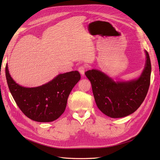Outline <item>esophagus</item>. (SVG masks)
<instances>
[{"mask_svg":"<svg viewBox=\"0 0 160 160\" xmlns=\"http://www.w3.org/2000/svg\"><path fill=\"white\" fill-rule=\"evenodd\" d=\"M86 69H87V67L85 65H81V66L79 67L78 71H79V72H80V73L82 75H83L84 73H85V71Z\"/></svg>","mask_w":160,"mask_h":160,"instance_id":"34e87169","label":"esophagus"}]
</instances>
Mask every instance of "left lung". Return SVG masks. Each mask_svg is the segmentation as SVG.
Masks as SVG:
<instances>
[{
  "instance_id": "8db88e82",
  "label": "left lung",
  "mask_w": 160,
  "mask_h": 160,
  "mask_svg": "<svg viewBox=\"0 0 160 160\" xmlns=\"http://www.w3.org/2000/svg\"><path fill=\"white\" fill-rule=\"evenodd\" d=\"M146 66L138 79L114 81L103 72L96 69L85 72L91 81L98 108L105 115L120 118L135 112L146 98L150 85L152 65L148 52Z\"/></svg>"
}]
</instances>
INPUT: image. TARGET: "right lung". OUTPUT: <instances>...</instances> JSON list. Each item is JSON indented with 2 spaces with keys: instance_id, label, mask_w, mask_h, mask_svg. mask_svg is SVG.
<instances>
[{
  "instance_id": "right-lung-1",
  "label": "right lung",
  "mask_w": 160,
  "mask_h": 160,
  "mask_svg": "<svg viewBox=\"0 0 160 160\" xmlns=\"http://www.w3.org/2000/svg\"><path fill=\"white\" fill-rule=\"evenodd\" d=\"M7 84L18 107L27 118L37 122H51L65 110L67 99L81 75L77 71L59 74L52 81L37 88L17 84L5 67Z\"/></svg>"
}]
</instances>
